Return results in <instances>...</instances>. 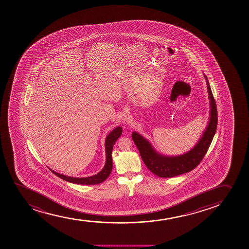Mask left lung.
Returning a JSON list of instances; mask_svg holds the SVG:
<instances>
[{
  "mask_svg": "<svg viewBox=\"0 0 249 249\" xmlns=\"http://www.w3.org/2000/svg\"><path fill=\"white\" fill-rule=\"evenodd\" d=\"M207 88L210 99V118L206 130L201 138L191 151L177 157H165L157 153L148 141L137 132H132V140L139 150L141 157L149 170L161 178H171L187 173L201 162L207 151L210 148L218 125V112L215 100L213 96L206 76Z\"/></svg>",
  "mask_w": 249,
  "mask_h": 249,
  "instance_id": "obj_1",
  "label": "left lung"
}]
</instances>
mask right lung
Here are the masks:
<instances>
[{
    "mask_svg": "<svg viewBox=\"0 0 249 249\" xmlns=\"http://www.w3.org/2000/svg\"><path fill=\"white\" fill-rule=\"evenodd\" d=\"M123 132V129L120 126H118L111 131L107 137L106 141H105V150H106V163L104 165V169L97 174L95 176H90V177H85V178H73V177H70V176H64L61 174L57 173L54 171L51 170L55 176H58L59 178H61L64 180L73 183V184H100L102 182H104L105 179L108 177L109 175L111 174L112 170V151L113 148L116 141L121 137Z\"/></svg>",
    "mask_w": 249,
    "mask_h": 249,
    "instance_id": "1",
    "label": "right lung"
}]
</instances>
